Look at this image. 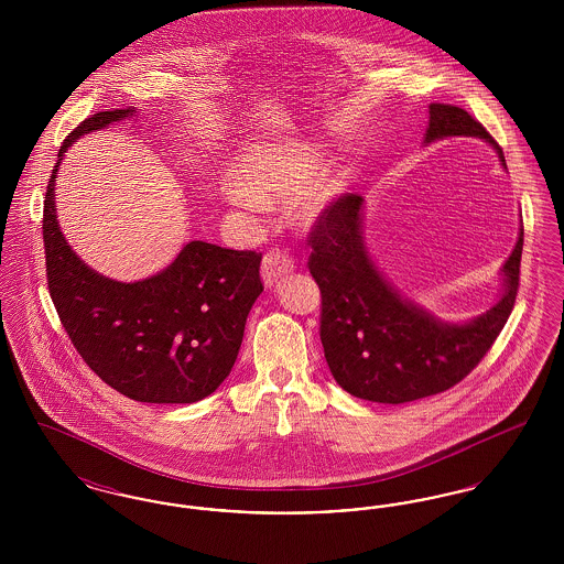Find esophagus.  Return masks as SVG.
<instances>
[{
  "label": "esophagus",
  "instance_id": "esophagus-1",
  "mask_svg": "<svg viewBox=\"0 0 564 564\" xmlns=\"http://www.w3.org/2000/svg\"><path fill=\"white\" fill-rule=\"evenodd\" d=\"M294 270V258L283 249H272L262 260V281L267 288H272L279 279Z\"/></svg>",
  "mask_w": 564,
  "mask_h": 564
}]
</instances>
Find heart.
I'll return each instance as SVG.
<instances>
[{
    "label": "heart",
    "instance_id": "obj_1",
    "mask_svg": "<svg viewBox=\"0 0 564 564\" xmlns=\"http://www.w3.org/2000/svg\"><path fill=\"white\" fill-rule=\"evenodd\" d=\"M226 186V198L247 212H258L270 200L292 196L294 217L313 226L347 186L345 171L319 173V156L304 148H251Z\"/></svg>",
    "mask_w": 564,
    "mask_h": 564
}]
</instances>
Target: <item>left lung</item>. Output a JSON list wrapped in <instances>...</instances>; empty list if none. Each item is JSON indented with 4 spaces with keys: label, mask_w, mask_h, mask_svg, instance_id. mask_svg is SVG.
<instances>
[{
    "label": "left lung",
    "mask_w": 564,
    "mask_h": 564,
    "mask_svg": "<svg viewBox=\"0 0 564 564\" xmlns=\"http://www.w3.org/2000/svg\"><path fill=\"white\" fill-rule=\"evenodd\" d=\"M478 137L499 143L465 109L431 104L425 143ZM524 230L506 260L503 290L486 313L463 323L433 317L376 269L364 239V198L345 194L311 232L308 270L322 290V345L336 382L359 400L405 403L442 393L469 375L508 323L520 281Z\"/></svg>",
    "instance_id": "8db88e82"
}]
</instances>
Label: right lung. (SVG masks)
Here are the masks:
<instances>
[{"label": "right lung", "instance_id": "1", "mask_svg": "<svg viewBox=\"0 0 564 564\" xmlns=\"http://www.w3.org/2000/svg\"><path fill=\"white\" fill-rule=\"evenodd\" d=\"M133 113H93L58 150L42 224L48 290L74 347L111 389L134 402H198L237 361L247 315L264 290L262 253L189 241L166 269L122 283L84 264L56 219L54 182L67 148Z\"/></svg>", "mask_w": 564, "mask_h": 564}]
</instances>
